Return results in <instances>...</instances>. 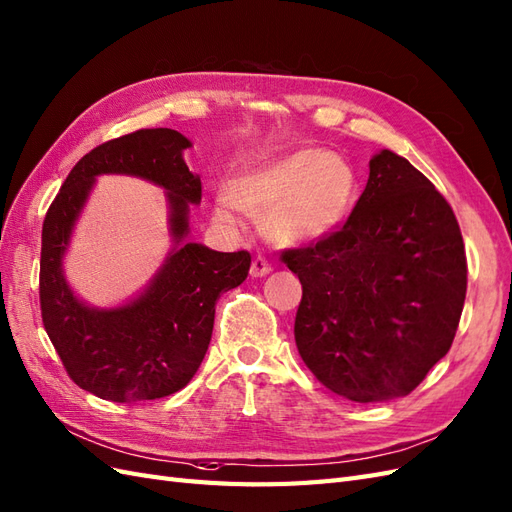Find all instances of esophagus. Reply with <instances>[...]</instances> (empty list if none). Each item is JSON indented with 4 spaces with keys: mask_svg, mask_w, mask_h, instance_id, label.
Segmentation results:
<instances>
[{
    "mask_svg": "<svg viewBox=\"0 0 512 512\" xmlns=\"http://www.w3.org/2000/svg\"><path fill=\"white\" fill-rule=\"evenodd\" d=\"M270 264L268 261L264 259V257H255L253 259V264H251V276L253 279H261V276H266V274H270Z\"/></svg>",
    "mask_w": 512,
    "mask_h": 512,
    "instance_id": "34e87169",
    "label": "esophagus"
}]
</instances>
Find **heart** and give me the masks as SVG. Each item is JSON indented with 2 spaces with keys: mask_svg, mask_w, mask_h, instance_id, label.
Returning a JSON list of instances; mask_svg holds the SVG:
<instances>
[{
  "mask_svg": "<svg viewBox=\"0 0 512 512\" xmlns=\"http://www.w3.org/2000/svg\"><path fill=\"white\" fill-rule=\"evenodd\" d=\"M360 193L352 160L326 150H296L246 171L214 206L218 227L236 231V208L261 221L266 238L302 246L328 238L352 214Z\"/></svg>",
  "mask_w": 512,
  "mask_h": 512,
  "instance_id": "obj_1",
  "label": "heart"
}]
</instances>
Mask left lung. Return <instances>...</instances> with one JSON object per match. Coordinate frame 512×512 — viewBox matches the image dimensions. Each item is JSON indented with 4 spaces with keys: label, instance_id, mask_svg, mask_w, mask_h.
Listing matches in <instances>:
<instances>
[{
    "label": "left lung",
    "instance_id": "1",
    "mask_svg": "<svg viewBox=\"0 0 512 512\" xmlns=\"http://www.w3.org/2000/svg\"><path fill=\"white\" fill-rule=\"evenodd\" d=\"M283 261L302 283L298 352L339 397H405L448 354L467 287L463 238L407 158L375 154L347 223Z\"/></svg>",
    "mask_w": 512,
    "mask_h": 512
}]
</instances>
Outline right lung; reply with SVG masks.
Wrapping results in <instances>:
<instances>
[{"label": "right lung", "mask_w": 512, "mask_h": 512, "mask_svg": "<svg viewBox=\"0 0 512 512\" xmlns=\"http://www.w3.org/2000/svg\"><path fill=\"white\" fill-rule=\"evenodd\" d=\"M178 130L145 128L98 145L72 167L42 225L40 311L72 382L113 403L163 399L182 390L208 352L214 306L244 283L246 251L218 253L188 242V214L201 203V178L188 171ZM100 174H133L166 191L172 248L151 283L115 307H92L63 272L71 231Z\"/></svg>", "instance_id": "obj_1"}]
</instances>
